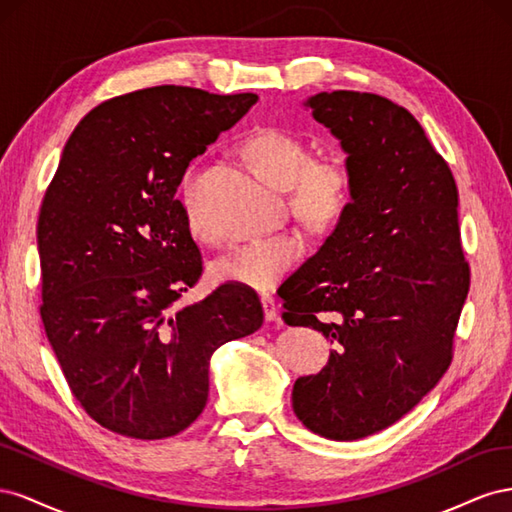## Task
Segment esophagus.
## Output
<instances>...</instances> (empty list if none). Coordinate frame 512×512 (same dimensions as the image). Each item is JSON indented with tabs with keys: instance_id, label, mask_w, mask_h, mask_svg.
Masks as SVG:
<instances>
[{
	"instance_id": "esophagus-1",
	"label": "esophagus",
	"mask_w": 512,
	"mask_h": 512,
	"mask_svg": "<svg viewBox=\"0 0 512 512\" xmlns=\"http://www.w3.org/2000/svg\"><path fill=\"white\" fill-rule=\"evenodd\" d=\"M260 303H262V312H265V320L267 322L277 320V305H275L273 297H269V294H262Z\"/></svg>"
}]
</instances>
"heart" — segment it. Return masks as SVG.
<instances>
[{
    "instance_id": "b5f03b06",
    "label": "heart",
    "mask_w": 512,
    "mask_h": 512,
    "mask_svg": "<svg viewBox=\"0 0 512 512\" xmlns=\"http://www.w3.org/2000/svg\"><path fill=\"white\" fill-rule=\"evenodd\" d=\"M250 162L275 188L288 190L290 209L314 230L331 228L342 220L354 194L350 166L337 156L312 158L309 145L288 130L265 128L245 143ZM198 168L183 177V198L196 237H205L194 215ZM303 241L294 235H273L247 241L213 262V277L254 290H269L280 284L288 271L303 258Z\"/></svg>"
}]
</instances>
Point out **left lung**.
<instances>
[{
	"label": "left lung",
	"mask_w": 512,
	"mask_h": 512,
	"mask_svg": "<svg viewBox=\"0 0 512 512\" xmlns=\"http://www.w3.org/2000/svg\"><path fill=\"white\" fill-rule=\"evenodd\" d=\"M348 153L354 194L320 250L280 286L290 327L335 346L294 382L292 408L350 442L408 414L440 382L470 290L451 168L404 106L361 91L303 102Z\"/></svg>",
	"instance_id": "left-lung-1"
}]
</instances>
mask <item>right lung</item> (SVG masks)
Instances as JSON below:
<instances>
[{"label": "right lung", "mask_w": 512, "mask_h": 512, "mask_svg": "<svg viewBox=\"0 0 512 512\" xmlns=\"http://www.w3.org/2000/svg\"><path fill=\"white\" fill-rule=\"evenodd\" d=\"M256 100L179 85L108 100L76 126L44 194V331L76 401L121 436L190 427L207 406L211 354L265 320L239 284L179 305L203 260L177 188Z\"/></svg>", "instance_id": "1"}]
</instances>
